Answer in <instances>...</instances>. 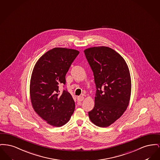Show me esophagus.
I'll list each match as a JSON object with an SVG mask.
<instances>
[{
  "label": "esophagus",
  "instance_id": "34e87169",
  "mask_svg": "<svg viewBox=\"0 0 160 160\" xmlns=\"http://www.w3.org/2000/svg\"><path fill=\"white\" fill-rule=\"evenodd\" d=\"M84 97L83 96H78V98H77V100L78 102H82V101L84 100Z\"/></svg>",
  "mask_w": 160,
  "mask_h": 160
}]
</instances>
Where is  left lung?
I'll list each match as a JSON object with an SVG mask.
<instances>
[{"mask_svg":"<svg viewBox=\"0 0 160 160\" xmlns=\"http://www.w3.org/2000/svg\"><path fill=\"white\" fill-rule=\"evenodd\" d=\"M84 52L96 88L94 107L88 116L96 126L107 127L120 118L128 106L129 71L121 55L108 47H93Z\"/></svg>","mask_w":160,"mask_h":160,"instance_id":"obj_1","label":"left lung"}]
</instances>
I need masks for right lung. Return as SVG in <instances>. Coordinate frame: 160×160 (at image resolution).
<instances>
[{
    "label": "right lung",
    "instance_id": "obj_1",
    "mask_svg": "<svg viewBox=\"0 0 160 160\" xmlns=\"http://www.w3.org/2000/svg\"><path fill=\"white\" fill-rule=\"evenodd\" d=\"M79 51L53 48L36 62L30 82V96L35 111L52 126H63L73 114L75 103L67 89L62 92L60 85L66 84V75Z\"/></svg>",
    "mask_w": 160,
    "mask_h": 160
}]
</instances>
